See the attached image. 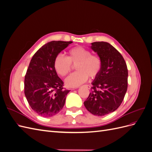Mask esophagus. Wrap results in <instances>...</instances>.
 I'll use <instances>...</instances> for the list:
<instances>
[{
	"label": "esophagus",
	"mask_w": 152,
	"mask_h": 152,
	"mask_svg": "<svg viewBox=\"0 0 152 152\" xmlns=\"http://www.w3.org/2000/svg\"><path fill=\"white\" fill-rule=\"evenodd\" d=\"M85 87H86V88H87L88 89H91V86L89 85H86Z\"/></svg>",
	"instance_id": "esophagus-1"
}]
</instances>
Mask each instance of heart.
Here are the masks:
<instances>
[{"instance_id": "obj_1", "label": "heart", "mask_w": 152, "mask_h": 152, "mask_svg": "<svg viewBox=\"0 0 152 152\" xmlns=\"http://www.w3.org/2000/svg\"><path fill=\"white\" fill-rule=\"evenodd\" d=\"M72 63L76 65L77 72L73 73L65 80L68 87H78L88 80L89 77L94 79L98 77L102 68L101 59L92 54L91 50L77 46L68 50V56L61 54L56 55L54 60V68L58 74L62 77L67 75L72 69Z\"/></svg>"}]
</instances>
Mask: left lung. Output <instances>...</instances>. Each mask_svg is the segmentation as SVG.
Segmentation results:
<instances>
[{"label": "left lung", "mask_w": 152, "mask_h": 152, "mask_svg": "<svg viewBox=\"0 0 152 152\" xmlns=\"http://www.w3.org/2000/svg\"><path fill=\"white\" fill-rule=\"evenodd\" d=\"M91 45L102 60V68L92 82L91 92L84 104L92 114L103 116L121 104L127 89L128 70L121 54L111 44L95 42Z\"/></svg>", "instance_id": "1"}]
</instances>
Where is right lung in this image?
I'll return each mask as SVG.
<instances>
[{"label": "right lung", "instance_id": "right-lung-1", "mask_svg": "<svg viewBox=\"0 0 152 152\" xmlns=\"http://www.w3.org/2000/svg\"><path fill=\"white\" fill-rule=\"evenodd\" d=\"M72 41H51L41 47L32 57L25 77V95L31 109L44 117L59 113L70 90L64 89L63 82L54 68L56 55Z\"/></svg>", "mask_w": 152, "mask_h": 152}]
</instances>
